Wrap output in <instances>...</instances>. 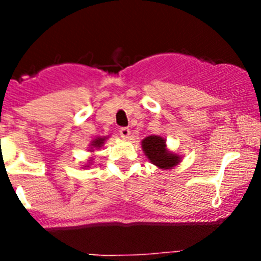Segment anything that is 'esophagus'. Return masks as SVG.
Masks as SVG:
<instances>
[{
	"mask_svg": "<svg viewBox=\"0 0 261 261\" xmlns=\"http://www.w3.org/2000/svg\"><path fill=\"white\" fill-rule=\"evenodd\" d=\"M130 130H129L128 128H121L120 129V136H121V138H124V140H129L130 138Z\"/></svg>",
	"mask_w": 261,
	"mask_h": 261,
	"instance_id": "esophagus-1",
	"label": "esophagus"
}]
</instances>
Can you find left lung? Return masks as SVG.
Instances as JSON below:
<instances>
[{"mask_svg":"<svg viewBox=\"0 0 261 261\" xmlns=\"http://www.w3.org/2000/svg\"><path fill=\"white\" fill-rule=\"evenodd\" d=\"M141 147L150 163L159 170H171L181 162V155L168 149L163 136H147L141 141Z\"/></svg>","mask_w":261,"mask_h":261,"instance_id":"1","label":"left lung"}]
</instances>
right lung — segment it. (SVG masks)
<instances>
[{
	"label": "right lung",
	"instance_id": "add662e5",
	"mask_svg": "<svg viewBox=\"0 0 261 261\" xmlns=\"http://www.w3.org/2000/svg\"><path fill=\"white\" fill-rule=\"evenodd\" d=\"M107 138H108V136H105V137H102V136H98V137H95L94 140H91V141H90L89 149H87V151H90V156L86 159V162L82 165V168H90V165L93 163L94 153H95L96 150H99L100 147H103V145H105L106 141H107Z\"/></svg>",
	"mask_w": 261,
	"mask_h": 261
}]
</instances>
